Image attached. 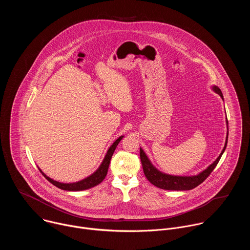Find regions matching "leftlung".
Segmentation results:
<instances>
[{"label": "left lung", "mask_w": 250, "mask_h": 250, "mask_svg": "<svg viewBox=\"0 0 250 250\" xmlns=\"http://www.w3.org/2000/svg\"><path fill=\"white\" fill-rule=\"evenodd\" d=\"M211 90L219 94L221 98L224 100L223 93L221 89L218 86H211ZM228 120H227V126H228ZM228 136H229V126H228V132H227V138L225 146L219 155V157L213 161L209 166H208L205 170L200 172L197 175L193 176H175V175H169L166 173H163L159 171L149 160L144 149L140 148V160L142 164V168H144V172L147 180L156 186L157 188L163 189V190H172V191H187L192 190L199 186L201 183H203L208 176L212 172V170L216 168L217 164L219 163L222 155L224 154L227 145H228Z\"/></svg>", "instance_id": "left-lung-1"}]
</instances>
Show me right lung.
I'll return each mask as SVG.
<instances>
[{
	"instance_id": "add662e5",
	"label": "right lung",
	"mask_w": 250,
	"mask_h": 250,
	"mask_svg": "<svg viewBox=\"0 0 250 250\" xmlns=\"http://www.w3.org/2000/svg\"><path fill=\"white\" fill-rule=\"evenodd\" d=\"M124 138V135L120 136L118 139H116V141L114 144L110 146V148L106 151L101 165L99 166V168L90 176L84 178L83 180H80L78 182H73V183H61L58 181H55L51 178H49L46 174H44L42 172V170L39 167L40 171L42 172V174L46 178V179L53 184L54 186H56L57 188L61 189V190H65V191H83V190H87L90 188H93L97 185H99L106 176V173H108V169H109V165L112 159V156L118 146V145L120 144V141Z\"/></svg>"
}]
</instances>
